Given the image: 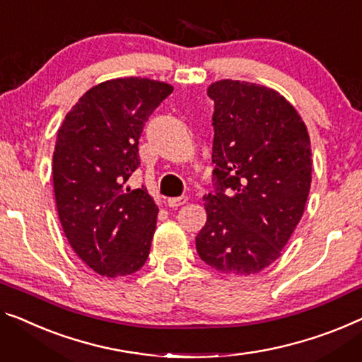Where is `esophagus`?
<instances>
[{
  "label": "esophagus",
  "mask_w": 362,
  "mask_h": 362,
  "mask_svg": "<svg viewBox=\"0 0 362 362\" xmlns=\"http://www.w3.org/2000/svg\"><path fill=\"white\" fill-rule=\"evenodd\" d=\"M188 202V197H177V198H169L167 203H169L170 208H179L182 204H185Z\"/></svg>",
  "instance_id": "34e87169"
}]
</instances>
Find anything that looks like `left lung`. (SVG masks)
Returning <instances> with one entry per match:
<instances>
[{
	"instance_id": "8db88e82",
	"label": "left lung",
	"mask_w": 362,
	"mask_h": 362,
	"mask_svg": "<svg viewBox=\"0 0 362 362\" xmlns=\"http://www.w3.org/2000/svg\"><path fill=\"white\" fill-rule=\"evenodd\" d=\"M214 100L216 192L204 195L202 260L230 276L276 262L304 214L312 182L310 138L300 115L265 86L223 79Z\"/></svg>"
}]
</instances>
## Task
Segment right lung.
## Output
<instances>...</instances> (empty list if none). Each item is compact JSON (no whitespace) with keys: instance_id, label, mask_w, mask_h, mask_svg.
Wrapping results in <instances>:
<instances>
[{"instance_id":"1","label":"right lung","mask_w":362,"mask_h":362,"mask_svg":"<svg viewBox=\"0 0 362 362\" xmlns=\"http://www.w3.org/2000/svg\"><path fill=\"white\" fill-rule=\"evenodd\" d=\"M172 90L148 78L105 81L81 97L58 129V218L71 249L102 276H128L148 260L159 208L127 182L139 165L144 123Z\"/></svg>"}]
</instances>
